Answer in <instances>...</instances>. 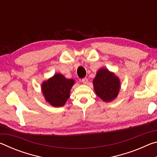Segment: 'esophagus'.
Listing matches in <instances>:
<instances>
[{"label":"esophagus","instance_id":"34e87169","mask_svg":"<svg viewBox=\"0 0 157 157\" xmlns=\"http://www.w3.org/2000/svg\"><path fill=\"white\" fill-rule=\"evenodd\" d=\"M82 82L84 84H88V82H89V80H88V79H87V78H83L82 79Z\"/></svg>","mask_w":157,"mask_h":157}]
</instances>
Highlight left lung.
<instances>
[{"label": "left lung", "instance_id": "8db88e82", "mask_svg": "<svg viewBox=\"0 0 157 157\" xmlns=\"http://www.w3.org/2000/svg\"><path fill=\"white\" fill-rule=\"evenodd\" d=\"M93 84L95 94L105 102H110L115 100L121 87L118 77L105 68L97 71Z\"/></svg>", "mask_w": 157, "mask_h": 157}]
</instances>
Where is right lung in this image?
I'll return each mask as SVG.
<instances>
[{"label": "right lung", "instance_id": "right-lung-1", "mask_svg": "<svg viewBox=\"0 0 157 157\" xmlns=\"http://www.w3.org/2000/svg\"><path fill=\"white\" fill-rule=\"evenodd\" d=\"M75 81L67 79L61 73H56L41 84V92L48 103L54 107L65 105Z\"/></svg>", "mask_w": 157, "mask_h": 157}]
</instances>
